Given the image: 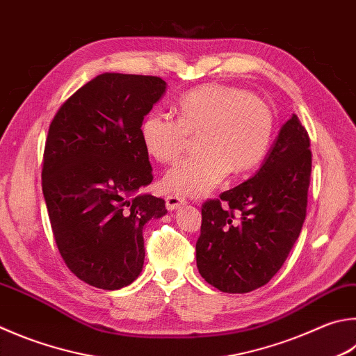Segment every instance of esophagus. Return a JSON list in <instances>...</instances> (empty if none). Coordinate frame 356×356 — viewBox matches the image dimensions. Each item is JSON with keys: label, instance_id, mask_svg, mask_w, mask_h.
<instances>
[{"label": "esophagus", "instance_id": "esophagus-1", "mask_svg": "<svg viewBox=\"0 0 356 356\" xmlns=\"http://www.w3.org/2000/svg\"><path fill=\"white\" fill-rule=\"evenodd\" d=\"M165 204H166V209L168 210H176L179 209L180 205H185L186 200L184 197H179V196H166L165 197Z\"/></svg>", "mask_w": 356, "mask_h": 356}]
</instances>
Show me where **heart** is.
Returning <instances> with one entry per match:
<instances>
[{
	"label": "heart",
	"instance_id": "obj_1",
	"mask_svg": "<svg viewBox=\"0 0 356 356\" xmlns=\"http://www.w3.org/2000/svg\"><path fill=\"white\" fill-rule=\"evenodd\" d=\"M177 120L149 112L140 124L145 151L160 163H171L197 137V156L180 160L161 179L168 193L204 196L225 176L249 171L266 156L274 135V113L266 102L243 88L207 83L180 96Z\"/></svg>",
	"mask_w": 356,
	"mask_h": 356
}]
</instances>
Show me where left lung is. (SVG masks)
<instances>
[{
    "label": "left lung",
    "mask_w": 356,
    "mask_h": 356,
    "mask_svg": "<svg viewBox=\"0 0 356 356\" xmlns=\"http://www.w3.org/2000/svg\"><path fill=\"white\" fill-rule=\"evenodd\" d=\"M312 151L293 115L254 177L202 204L199 274L222 293H250L273 279L307 216Z\"/></svg>",
    "instance_id": "obj_1"
}]
</instances>
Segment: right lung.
Listing matches in <instances>:
<instances>
[{
    "mask_svg": "<svg viewBox=\"0 0 356 356\" xmlns=\"http://www.w3.org/2000/svg\"><path fill=\"white\" fill-rule=\"evenodd\" d=\"M165 88L157 76L99 74L49 124L42 188L51 229L68 269L95 288L137 279L143 225L166 213L163 199L137 195L154 179L140 124Z\"/></svg>",
    "mask_w": 356,
    "mask_h": 356,
    "instance_id": "right-lung-1",
    "label": "right lung"
}]
</instances>
